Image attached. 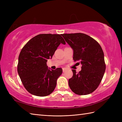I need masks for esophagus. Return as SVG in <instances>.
Returning a JSON list of instances; mask_svg holds the SVG:
<instances>
[{
  "label": "esophagus",
  "mask_w": 122,
  "mask_h": 122,
  "mask_svg": "<svg viewBox=\"0 0 122 122\" xmlns=\"http://www.w3.org/2000/svg\"><path fill=\"white\" fill-rule=\"evenodd\" d=\"M62 70H63V72L66 71V68H62Z\"/></svg>",
  "instance_id": "1"
}]
</instances>
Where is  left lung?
I'll return each instance as SVG.
<instances>
[{"instance_id":"8db88e82","label":"left lung","mask_w":122,"mask_h":122,"mask_svg":"<svg viewBox=\"0 0 122 122\" xmlns=\"http://www.w3.org/2000/svg\"><path fill=\"white\" fill-rule=\"evenodd\" d=\"M61 35L73 49L74 61L82 65L79 72L72 70L73 76L69 80V86L76 94H89L100 85L105 71L102 49L95 39L84 33Z\"/></svg>"}]
</instances>
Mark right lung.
I'll return each mask as SVG.
<instances>
[{"label":"right lung","mask_w":122,"mask_h":122,"mask_svg":"<svg viewBox=\"0 0 122 122\" xmlns=\"http://www.w3.org/2000/svg\"><path fill=\"white\" fill-rule=\"evenodd\" d=\"M61 35L40 34L30 39L19 54L17 71L25 89L31 94L46 97L52 92L61 68L50 70L46 65L60 43L66 42Z\"/></svg>","instance_id":"add662e5"}]
</instances>
